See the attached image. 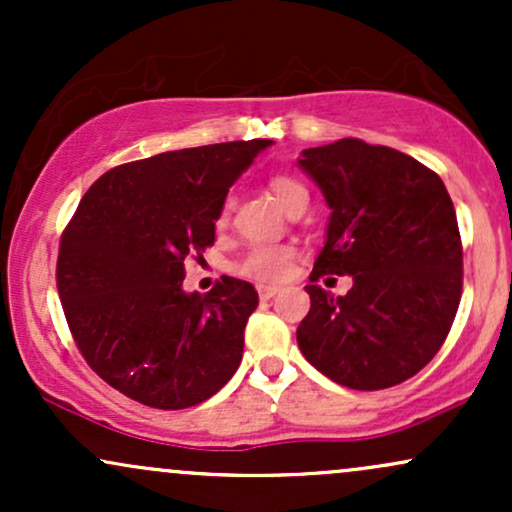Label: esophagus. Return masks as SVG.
Segmentation results:
<instances>
[{
  "label": "esophagus",
  "mask_w": 512,
  "mask_h": 512,
  "mask_svg": "<svg viewBox=\"0 0 512 512\" xmlns=\"http://www.w3.org/2000/svg\"><path fill=\"white\" fill-rule=\"evenodd\" d=\"M257 293H260L262 301H269V298H274L276 293H279V289H276V286H269V284H260L257 286Z\"/></svg>",
  "instance_id": "34e87169"
}]
</instances>
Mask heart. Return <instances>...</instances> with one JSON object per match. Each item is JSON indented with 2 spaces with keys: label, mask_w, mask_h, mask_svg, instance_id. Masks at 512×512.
I'll return each instance as SVG.
<instances>
[{
  "label": "heart",
  "mask_w": 512,
  "mask_h": 512,
  "mask_svg": "<svg viewBox=\"0 0 512 512\" xmlns=\"http://www.w3.org/2000/svg\"><path fill=\"white\" fill-rule=\"evenodd\" d=\"M274 197L279 199V204L289 211L293 204L308 199V190L298 180L289 178V175H274L272 182ZM228 219V204H223L219 223H226ZM293 262V250L286 245H272V243H255L243 252V257L236 262V272L248 276L255 281H279L291 272Z\"/></svg>",
  "instance_id": "obj_1"
}]
</instances>
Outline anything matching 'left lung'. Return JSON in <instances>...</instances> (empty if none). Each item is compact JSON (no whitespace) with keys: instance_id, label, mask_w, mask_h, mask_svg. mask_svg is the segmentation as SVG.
Segmentation results:
<instances>
[{"instance_id":"8db88e82","label":"left lung","mask_w":512,"mask_h":512,"mask_svg":"<svg viewBox=\"0 0 512 512\" xmlns=\"http://www.w3.org/2000/svg\"><path fill=\"white\" fill-rule=\"evenodd\" d=\"M298 166L332 209L317 255L303 356L351 390H385L419 373L448 337L462 296V240L443 180L402 151L361 139L305 149ZM349 273L332 297L314 281Z\"/></svg>"}]
</instances>
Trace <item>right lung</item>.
Masks as SVG:
<instances>
[{"label": "right lung", "mask_w": 512, "mask_h": 512, "mask_svg": "<svg viewBox=\"0 0 512 512\" xmlns=\"http://www.w3.org/2000/svg\"><path fill=\"white\" fill-rule=\"evenodd\" d=\"M272 139L166 151L101 175L64 228L57 291L81 356L122 395L187 409L233 378L257 308L248 281L185 293L228 187Z\"/></svg>", "instance_id": "add662e5"}]
</instances>
